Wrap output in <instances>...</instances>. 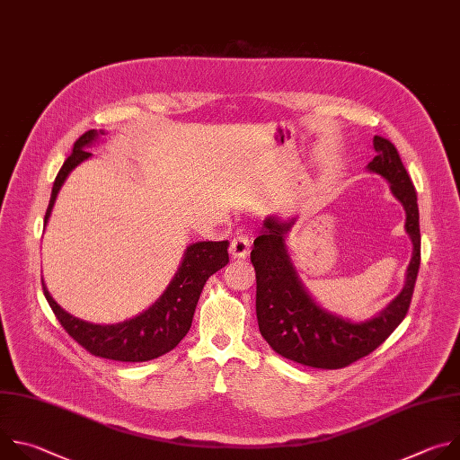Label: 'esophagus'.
I'll list each match as a JSON object with an SVG mask.
<instances>
[{"mask_svg": "<svg viewBox=\"0 0 460 460\" xmlns=\"http://www.w3.org/2000/svg\"><path fill=\"white\" fill-rule=\"evenodd\" d=\"M249 238L247 236H234L231 240V245H229V252L233 254V258H245L249 254Z\"/></svg>", "mask_w": 460, "mask_h": 460, "instance_id": "1", "label": "esophagus"}]
</instances>
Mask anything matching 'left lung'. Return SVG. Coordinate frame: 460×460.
<instances>
[{
    "mask_svg": "<svg viewBox=\"0 0 460 460\" xmlns=\"http://www.w3.org/2000/svg\"><path fill=\"white\" fill-rule=\"evenodd\" d=\"M376 156L367 169L391 183V192L406 209V231L413 242V256L406 286L378 316L353 323L323 311L305 293L286 252V233L295 222H264L254 240L251 264L256 273V318L266 342L284 358L318 369H341L375 351L404 320L420 266L419 206L413 181L397 147L382 137L373 138Z\"/></svg>",
    "mask_w": 460,
    "mask_h": 460,
    "instance_id": "left-lung-1",
    "label": "left lung"
}]
</instances>
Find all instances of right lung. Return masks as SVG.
Masks as SVG:
<instances>
[{
	"mask_svg": "<svg viewBox=\"0 0 460 460\" xmlns=\"http://www.w3.org/2000/svg\"><path fill=\"white\" fill-rule=\"evenodd\" d=\"M96 137L98 133L94 128L84 133L75 142L71 156L63 162L52 185L50 202L45 213V226L65 178L78 164L91 156L85 147L91 146ZM227 245L229 243L226 240L189 245L183 254L181 266L165 293L147 311L121 323L100 325L84 322L63 311L49 295L45 284L43 295L63 330L91 355L118 362L153 360L174 349L187 335L206 282L229 261Z\"/></svg>",
	"mask_w": 460,
	"mask_h": 460,
	"instance_id": "right-lung-1",
	"label": "right lung"
}]
</instances>
